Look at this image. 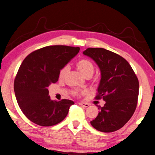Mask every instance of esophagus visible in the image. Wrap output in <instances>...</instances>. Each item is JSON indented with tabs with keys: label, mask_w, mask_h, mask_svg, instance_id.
Instances as JSON below:
<instances>
[{
	"label": "esophagus",
	"mask_w": 155,
	"mask_h": 155,
	"mask_svg": "<svg viewBox=\"0 0 155 155\" xmlns=\"http://www.w3.org/2000/svg\"><path fill=\"white\" fill-rule=\"evenodd\" d=\"M79 104L80 106H82V107H88L89 106V104L85 103V102H79Z\"/></svg>",
	"instance_id": "1"
}]
</instances>
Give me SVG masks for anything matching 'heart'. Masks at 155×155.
Wrapping results in <instances>:
<instances>
[{"mask_svg":"<svg viewBox=\"0 0 155 155\" xmlns=\"http://www.w3.org/2000/svg\"><path fill=\"white\" fill-rule=\"evenodd\" d=\"M76 67L79 70V71L85 76L86 77L87 76H91V74H93L94 70V66L91 61L87 59V58H81L78 61L76 64ZM68 67L67 66H64L63 68H61L58 73V78L60 80H63L67 74ZM72 94L76 97H80V96L85 94H87V91L84 90V91H79V90H74L72 91Z\"/></svg>","mask_w":155,"mask_h":155,"instance_id":"obj_1","label":"heart"}]
</instances>
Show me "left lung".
<instances>
[{
	"label": "left lung",
	"instance_id": "8db88e82",
	"mask_svg": "<svg viewBox=\"0 0 155 155\" xmlns=\"http://www.w3.org/2000/svg\"><path fill=\"white\" fill-rule=\"evenodd\" d=\"M83 54L100 68L101 78L95 99L105 101L91 124L100 132H115L130 120L137 108V77L128 61L119 54L102 48H88Z\"/></svg>",
	"mask_w": 155,
	"mask_h": 155
}]
</instances>
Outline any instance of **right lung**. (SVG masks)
<instances>
[{
  "mask_svg": "<svg viewBox=\"0 0 155 155\" xmlns=\"http://www.w3.org/2000/svg\"><path fill=\"white\" fill-rule=\"evenodd\" d=\"M79 47L48 46L25 57L14 80V91L21 111L35 124L51 127L63 121L70 107L69 99L51 100L48 87L56 83L61 68L79 51Z\"/></svg>",
  "mask_w": 155,
  "mask_h": 155,
  "instance_id": "add662e5",
  "label": "right lung"
}]
</instances>
